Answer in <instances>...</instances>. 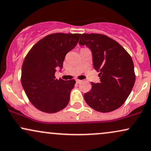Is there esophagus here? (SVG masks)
<instances>
[{
	"label": "esophagus",
	"instance_id": "obj_1",
	"mask_svg": "<svg viewBox=\"0 0 151 151\" xmlns=\"http://www.w3.org/2000/svg\"><path fill=\"white\" fill-rule=\"evenodd\" d=\"M81 82H82L81 80H78V79L76 80V83H81Z\"/></svg>",
	"mask_w": 151,
	"mask_h": 151
}]
</instances>
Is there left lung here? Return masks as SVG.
<instances>
[{
    "mask_svg": "<svg viewBox=\"0 0 151 151\" xmlns=\"http://www.w3.org/2000/svg\"><path fill=\"white\" fill-rule=\"evenodd\" d=\"M79 43L92 50L93 64L99 72V83L84 94L91 108L101 113L118 109L125 102L135 83L131 56L118 42L99 33H83Z\"/></svg>",
    "mask_w": 151,
    "mask_h": 151,
    "instance_id": "left-lung-1",
    "label": "left lung"
}]
</instances>
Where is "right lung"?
Wrapping results in <instances>:
<instances>
[{
  "mask_svg": "<svg viewBox=\"0 0 151 151\" xmlns=\"http://www.w3.org/2000/svg\"><path fill=\"white\" fill-rule=\"evenodd\" d=\"M79 33H55L47 35L29 50L22 68L21 82L31 104L42 112L57 113L70 100L75 80L56 79V69L61 68L65 56L73 49Z\"/></svg>",
  "mask_w": 151,
  "mask_h": 151,
  "instance_id": "obj_1",
  "label": "right lung"
}]
</instances>
